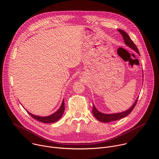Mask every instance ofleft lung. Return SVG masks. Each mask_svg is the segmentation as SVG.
Wrapping results in <instances>:
<instances>
[{"label":"left lung","instance_id":"obj_1","mask_svg":"<svg viewBox=\"0 0 159 159\" xmlns=\"http://www.w3.org/2000/svg\"><path fill=\"white\" fill-rule=\"evenodd\" d=\"M118 31L121 34V35L123 38L125 43L126 46L129 47L131 49H132L134 52H137L140 55V53H139V51L137 46H136L134 43H133V41L131 39V38H129L128 34L122 30H118ZM138 99H139V98H137V99H136V101L133 103V104L126 111L121 112L119 113H112V114H104V113H102V112L99 111L95 107L94 104H93V113L94 117L98 120H99V121L102 122V123H108V122H111V121H116V120H120V119H122V118L126 117V116H128L129 114V113L132 111V110L134 109L136 104H137Z\"/></svg>","mask_w":159,"mask_h":159}]
</instances>
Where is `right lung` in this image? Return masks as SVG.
Instances as JSON below:
<instances>
[{
    "label": "right lung",
    "instance_id": "right-lung-1",
    "mask_svg": "<svg viewBox=\"0 0 159 159\" xmlns=\"http://www.w3.org/2000/svg\"><path fill=\"white\" fill-rule=\"evenodd\" d=\"M65 111V105H64V99L62 101V103L60 107V108L55 112H54L53 114L48 116H36L34 115H33L32 113L28 112L27 110L26 111L28 112V114L33 117L34 119L44 123H55L56 121H57L58 120H59L61 116L63 114V112Z\"/></svg>",
    "mask_w": 159,
    "mask_h": 159
}]
</instances>
